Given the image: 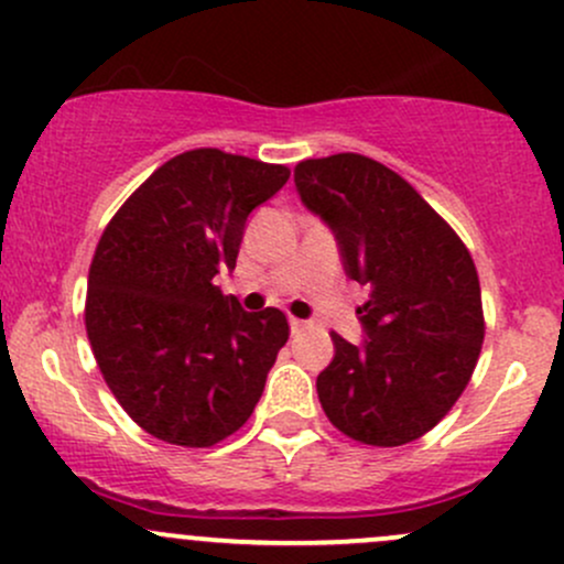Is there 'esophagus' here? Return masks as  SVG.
Wrapping results in <instances>:
<instances>
[{
  "mask_svg": "<svg viewBox=\"0 0 564 564\" xmlns=\"http://www.w3.org/2000/svg\"><path fill=\"white\" fill-rule=\"evenodd\" d=\"M289 329H292V334H300L302 329H307V321H300V318H289Z\"/></svg>",
  "mask_w": 564,
  "mask_h": 564,
  "instance_id": "obj_1",
  "label": "esophagus"
}]
</instances>
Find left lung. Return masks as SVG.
<instances>
[{
    "label": "left lung",
    "instance_id": "left-lung-1",
    "mask_svg": "<svg viewBox=\"0 0 564 564\" xmlns=\"http://www.w3.org/2000/svg\"><path fill=\"white\" fill-rule=\"evenodd\" d=\"M296 195L337 240L345 275L369 289L364 339L332 334L321 406L345 436L399 447L429 433L460 393L485 339L474 259L399 173L364 154L302 160Z\"/></svg>",
    "mask_w": 564,
    "mask_h": 564
}]
</instances>
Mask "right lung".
Listing matches in <instances>:
<instances>
[{"label":"right lung","instance_id":"right-lung-1","mask_svg":"<svg viewBox=\"0 0 564 564\" xmlns=\"http://www.w3.org/2000/svg\"><path fill=\"white\" fill-rule=\"evenodd\" d=\"M286 165L219 150L169 160L115 214L88 275L85 326L109 391L154 438L212 447L251 417L289 324L246 313L214 278L232 272L253 208Z\"/></svg>","mask_w":564,"mask_h":564}]
</instances>
